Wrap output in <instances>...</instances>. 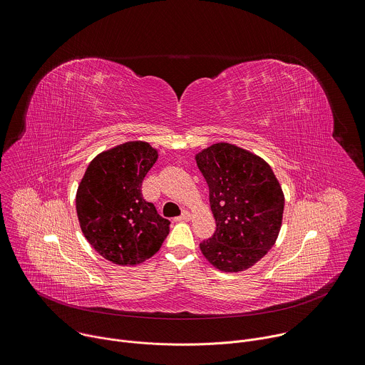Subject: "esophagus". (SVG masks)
Segmentation results:
<instances>
[{
  "label": "esophagus",
  "instance_id": "esophagus-1",
  "mask_svg": "<svg viewBox=\"0 0 365 365\" xmlns=\"http://www.w3.org/2000/svg\"><path fill=\"white\" fill-rule=\"evenodd\" d=\"M190 217H191V215H190L188 211H182V214H181L180 217H175L174 220H175V221H188Z\"/></svg>",
  "mask_w": 365,
  "mask_h": 365
}]
</instances>
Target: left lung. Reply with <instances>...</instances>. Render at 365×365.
Wrapping results in <instances>:
<instances>
[{
	"label": "left lung",
	"instance_id": "8db88e82",
	"mask_svg": "<svg viewBox=\"0 0 365 365\" xmlns=\"http://www.w3.org/2000/svg\"><path fill=\"white\" fill-rule=\"evenodd\" d=\"M210 188L215 232L200 242L204 257L218 269L250 268L274 245L282 221L284 194L259 157L227 143L214 144L197 157Z\"/></svg>",
	"mask_w": 365,
	"mask_h": 365
}]
</instances>
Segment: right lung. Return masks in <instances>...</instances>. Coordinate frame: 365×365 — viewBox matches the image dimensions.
<instances>
[{
	"label": "right lung",
	"instance_id": "obj_1",
	"mask_svg": "<svg viewBox=\"0 0 365 365\" xmlns=\"http://www.w3.org/2000/svg\"><path fill=\"white\" fill-rule=\"evenodd\" d=\"M155 161L150 144L125 143L97 155L80 182L76 205L81 230L91 247L114 264L143 262L170 232V221L141 192Z\"/></svg>",
	"mask_w": 365,
	"mask_h": 365
}]
</instances>
